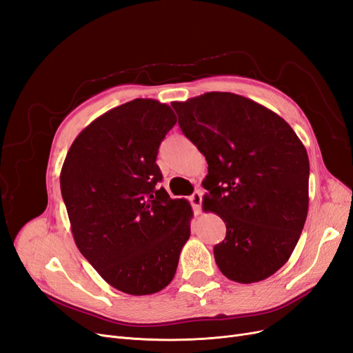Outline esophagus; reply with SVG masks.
I'll list each match as a JSON object with an SVG mask.
<instances>
[{"label": "esophagus", "mask_w": 353, "mask_h": 353, "mask_svg": "<svg viewBox=\"0 0 353 353\" xmlns=\"http://www.w3.org/2000/svg\"><path fill=\"white\" fill-rule=\"evenodd\" d=\"M190 203L194 209V213H197V215H199L200 209H201V193H200V191H196V193L190 196Z\"/></svg>", "instance_id": "1"}]
</instances>
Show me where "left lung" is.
<instances>
[{
    "label": "left lung",
    "instance_id": "obj_1",
    "mask_svg": "<svg viewBox=\"0 0 353 353\" xmlns=\"http://www.w3.org/2000/svg\"><path fill=\"white\" fill-rule=\"evenodd\" d=\"M181 131L206 157L205 210L225 222L213 248L227 279H268L290 258L309 205L306 148L283 117L232 92L175 101Z\"/></svg>",
    "mask_w": 353,
    "mask_h": 353
}]
</instances>
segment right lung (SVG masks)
Returning <instances> with one entry per match:
<instances>
[{
  "label": "right lung",
  "instance_id": "1",
  "mask_svg": "<svg viewBox=\"0 0 353 353\" xmlns=\"http://www.w3.org/2000/svg\"><path fill=\"white\" fill-rule=\"evenodd\" d=\"M175 123L168 104L128 101L85 128L61 168L79 252L104 281L132 296L163 290L190 239V203L156 188L159 145Z\"/></svg>",
  "mask_w": 353,
  "mask_h": 353
}]
</instances>
